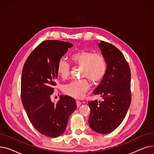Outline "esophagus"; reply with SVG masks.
Segmentation results:
<instances>
[{
	"label": "esophagus",
	"instance_id": "34e87169",
	"mask_svg": "<svg viewBox=\"0 0 154 154\" xmlns=\"http://www.w3.org/2000/svg\"><path fill=\"white\" fill-rule=\"evenodd\" d=\"M76 103H77V107H79L80 106V104H81V102H80L79 101V100H77V101H76Z\"/></svg>",
	"mask_w": 154,
	"mask_h": 154
}]
</instances>
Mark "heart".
<instances>
[{"label": "heart", "mask_w": 154, "mask_h": 154, "mask_svg": "<svg viewBox=\"0 0 154 154\" xmlns=\"http://www.w3.org/2000/svg\"><path fill=\"white\" fill-rule=\"evenodd\" d=\"M70 59L74 66L82 67V77H85L93 82H99L106 75L107 63L104 56L100 54L86 50L73 53ZM70 72V66L64 59H60L57 66V75L62 79H67ZM91 84L87 79L72 81L62 87L63 92L77 99H83L90 90Z\"/></svg>", "instance_id": "obj_1"}]
</instances>
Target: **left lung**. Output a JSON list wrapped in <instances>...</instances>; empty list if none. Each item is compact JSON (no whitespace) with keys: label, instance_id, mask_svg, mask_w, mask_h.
<instances>
[{"label":"left lung","instance_id":"1","mask_svg":"<svg viewBox=\"0 0 154 154\" xmlns=\"http://www.w3.org/2000/svg\"><path fill=\"white\" fill-rule=\"evenodd\" d=\"M99 47L107 63L106 75L94 91L103 101H90L88 123L95 132L106 134L122 123L131 102V69L124 55L110 43L101 41Z\"/></svg>","mask_w":154,"mask_h":154}]
</instances>
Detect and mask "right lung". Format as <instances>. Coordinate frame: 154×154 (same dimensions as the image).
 <instances>
[{"instance_id":"1","label":"right lung","mask_w":154,"mask_h":154,"mask_svg":"<svg viewBox=\"0 0 154 154\" xmlns=\"http://www.w3.org/2000/svg\"><path fill=\"white\" fill-rule=\"evenodd\" d=\"M72 46L56 40L43 41L29 55L22 69L23 106L36 130L51 138L63 133L69 117L77 108L75 100L70 96L61 95L57 103L51 99L57 78V63Z\"/></svg>"}]
</instances>
